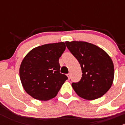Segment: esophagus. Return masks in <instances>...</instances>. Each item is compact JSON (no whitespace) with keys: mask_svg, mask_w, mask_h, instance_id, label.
Listing matches in <instances>:
<instances>
[{"mask_svg":"<svg viewBox=\"0 0 125 125\" xmlns=\"http://www.w3.org/2000/svg\"><path fill=\"white\" fill-rule=\"evenodd\" d=\"M67 76H68V79H70V78H71V74H67Z\"/></svg>","mask_w":125,"mask_h":125,"instance_id":"34e87169","label":"esophagus"}]
</instances>
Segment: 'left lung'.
<instances>
[{"instance_id": "obj_1", "label": "left lung", "mask_w": 125, "mask_h": 125, "mask_svg": "<svg viewBox=\"0 0 125 125\" xmlns=\"http://www.w3.org/2000/svg\"><path fill=\"white\" fill-rule=\"evenodd\" d=\"M66 46L80 63L82 77L72 86L79 96L94 100L104 95L111 87L114 77L113 60L99 46L81 41L65 42Z\"/></svg>"}]
</instances>
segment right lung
<instances>
[{"mask_svg":"<svg viewBox=\"0 0 125 125\" xmlns=\"http://www.w3.org/2000/svg\"><path fill=\"white\" fill-rule=\"evenodd\" d=\"M64 42L34 48L24 57L19 74L25 91L34 99L46 101L55 97L67 76L60 73L59 60L65 50Z\"/></svg>","mask_w":125,"mask_h":125,"instance_id":"add662e5","label":"right lung"}]
</instances>
